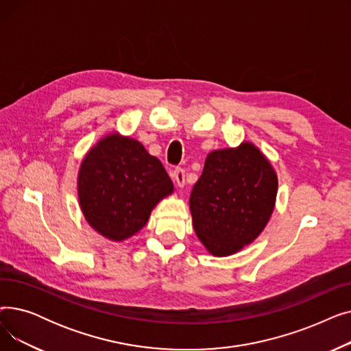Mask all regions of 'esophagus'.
I'll return each mask as SVG.
<instances>
[{"mask_svg":"<svg viewBox=\"0 0 351 351\" xmlns=\"http://www.w3.org/2000/svg\"><path fill=\"white\" fill-rule=\"evenodd\" d=\"M172 176H173L175 182H176V185H178L179 188H183V186H185V171L180 169V168H178V169H175V171H173Z\"/></svg>","mask_w":351,"mask_h":351,"instance_id":"34e87169","label":"esophagus"}]
</instances>
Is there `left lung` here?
I'll use <instances>...</instances> for the list:
<instances>
[{"mask_svg":"<svg viewBox=\"0 0 351 351\" xmlns=\"http://www.w3.org/2000/svg\"><path fill=\"white\" fill-rule=\"evenodd\" d=\"M278 185V173L254 143L212 151L189 199L202 245L217 257L250 245L273 213Z\"/></svg>","mask_w":351,"mask_h":351,"instance_id":"left-lung-1","label":"left lung"}]
</instances>
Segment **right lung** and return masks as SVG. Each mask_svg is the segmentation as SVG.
<instances>
[{"instance_id": "right-lung-1", "label": "right lung", "mask_w": 351, "mask_h": 351, "mask_svg": "<svg viewBox=\"0 0 351 351\" xmlns=\"http://www.w3.org/2000/svg\"><path fill=\"white\" fill-rule=\"evenodd\" d=\"M173 183L156 156L118 132L108 134L84 156L78 199L89 226L112 242L138 233Z\"/></svg>"}]
</instances>
